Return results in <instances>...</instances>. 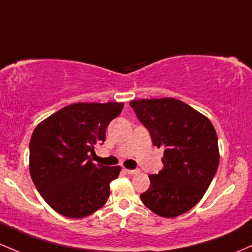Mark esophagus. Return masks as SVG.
Here are the masks:
<instances>
[{"label": "esophagus", "mask_w": 252, "mask_h": 252, "mask_svg": "<svg viewBox=\"0 0 252 252\" xmlns=\"http://www.w3.org/2000/svg\"><path fill=\"white\" fill-rule=\"evenodd\" d=\"M126 173L128 175H137V173H140V170H126Z\"/></svg>", "instance_id": "obj_1"}]
</instances>
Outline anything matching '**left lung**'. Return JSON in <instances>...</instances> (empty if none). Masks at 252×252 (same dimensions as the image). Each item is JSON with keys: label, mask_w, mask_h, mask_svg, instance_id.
<instances>
[{"label": "left lung", "mask_w": 252, "mask_h": 252, "mask_svg": "<svg viewBox=\"0 0 252 252\" xmlns=\"http://www.w3.org/2000/svg\"><path fill=\"white\" fill-rule=\"evenodd\" d=\"M130 106L164 148V167L151 175V185L141 201L164 218H176L203 197L219 166L218 136L212 122L175 98L131 100Z\"/></svg>", "instance_id": "obj_1"}]
</instances>
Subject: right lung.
<instances>
[{
	"mask_svg": "<svg viewBox=\"0 0 252 252\" xmlns=\"http://www.w3.org/2000/svg\"><path fill=\"white\" fill-rule=\"evenodd\" d=\"M123 103H77L40 122L30 142V173L41 197L71 219L100 209L121 166L94 164L90 154L105 141V131Z\"/></svg>",
	"mask_w": 252,
	"mask_h": 252,
	"instance_id": "1",
	"label": "right lung"
}]
</instances>
